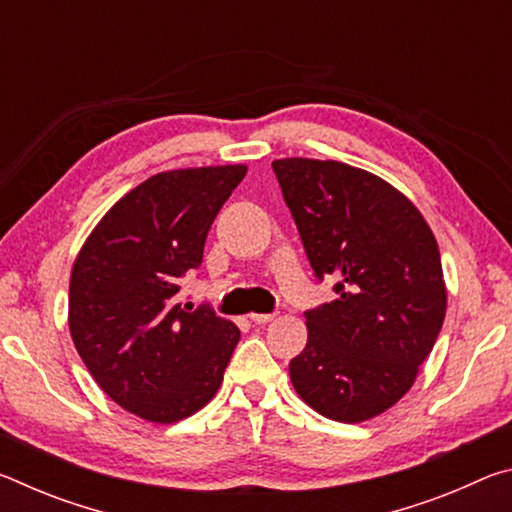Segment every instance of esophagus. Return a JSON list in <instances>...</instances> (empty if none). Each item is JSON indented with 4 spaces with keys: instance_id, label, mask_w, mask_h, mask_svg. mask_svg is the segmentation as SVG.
<instances>
[{
    "instance_id": "obj_1",
    "label": "esophagus",
    "mask_w": 512,
    "mask_h": 512,
    "mask_svg": "<svg viewBox=\"0 0 512 512\" xmlns=\"http://www.w3.org/2000/svg\"><path fill=\"white\" fill-rule=\"evenodd\" d=\"M275 318V314H250V320L257 325H264V323H271V320Z\"/></svg>"
}]
</instances>
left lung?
Returning <instances> with one entry per match:
<instances>
[{"label": "left lung", "instance_id": "obj_1", "mask_svg": "<svg viewBox=\"0 0 512 512\" xmlns=\"http://www.w3.org/2000/svg\"><path fill=\"white\" fill-rule=\"evenodd\" d=\"M318 280L336 300L305 311L291 384L336 422L375 418L409 393L443 327L447 289L436 237L409 198L334 160L273 162Z\"/></svg>", "mask_w": 512, "mask_h": 512}]
</instances>
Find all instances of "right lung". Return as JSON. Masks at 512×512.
<instances>
[{"label": "right lung", "mask_w": 512, "mask_h": 512, "mask_svg": "<svg viewBox=\"0 0 512 512\" xmlns=\"http://www.w3.org/2000/svg\"><path fill=\"white\" fill-rule=\"evenodd\" d=\"M246 164L155 173L103 214L69 277V334L121 409L171 424L212 400L239 327L180 307V277L203 262L216 214Z\"/></svg>", "instance_id": "right-lung-1"}]
</instances>
